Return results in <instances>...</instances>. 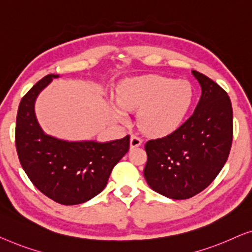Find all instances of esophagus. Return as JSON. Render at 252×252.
Returning <instances> with one entry per match:
<instances>
[{
  "instance_id": "esophagus-1",
  "label": "esophagus",
  "mask_w": 252,
  "mask_h": 252,
  "mask_svg": "<svg viewBox=\"0 0 252 252\" xmlns=\"http://www.w3.org/2000/svg\"><path fill=\"white\" fill-rule=\"evenodd\" d=\"M141 143H143V139H141L139 136H137V134H132V136H131V138H130V147L131 148L140 146Z\"/></svg>"
}]
</instances>
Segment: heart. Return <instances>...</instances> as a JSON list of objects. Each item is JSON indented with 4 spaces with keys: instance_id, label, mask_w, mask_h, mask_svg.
<instances>
[{
    "instance_id": "1",
    "label": "heart",
    "mask_w": 252,
    "mask_h": 252,
    "mask_svg": "<svg viewBox=\"0 0 252 252\" xmlns=\"http://www.w3.org/2000/svg\"><path fill=\"white\" fill-rule=\"evenodd\" d=\"M120 104L113 113L120 120L127 118L126 109H138V122L145 132L166 134L176 130L193 102V89L185 80L146 75L126 80L119 88Z\"/></svg>"
}]
</instances>
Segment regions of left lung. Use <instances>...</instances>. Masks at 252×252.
Instances as JSON below:
<instances>
[{"label": "left lung", "mask_w": 252, "mask_h": 252, "mask_svg": "<svg viewBox=\"0 0 252 252\" xmlns=\"http://www.w3.org/2000/svg\"><path fill=\"white\" fill-rule=\"evenodd\" d=\"M202 94L192 116L168 136L148 140L145 179L155 192L186 200L214 182L227 161L233 140V109L227 92L192 70Z\"/></svg>", "instance_id": "8db88e82"}]
</instances>
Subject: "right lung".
<instances>
[{
  "mask_svg": "<svg viewBox=\"0 0 252 252\" xmlns=\"http://www.w3.org/2000/svg\"><path fill=\"white\" fill-rule=\"evenodd\" d=\"M55 74L38 81L21 99L16 122V148L20 164L36 189L63 205L89 201L105 189L113 168L129 151L122 139L66 141L48 136L38 126L34 104Z\"/></svg>",
  "mask_w": 252,
  "mask_h": 252,
  "instance_id": "add662e5",
  "label": "right lung"
}]
</instances>
